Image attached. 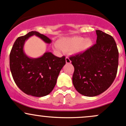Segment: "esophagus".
Wrapping results in <instances>:
<instances>
[{
    "mask_svg": "<svg viewBox=\"0 0 126 126\" xmlns=\"http://www.w3.org/2000/svg\"><path fill=\"white\" fill-rule=\"evenodd\" d=\"M66 63H70L71 62V60L69 59V58L68 57H66Z\"/></svg>",
    "mask_w": 126,
    "mask_h": 126,
    "instance_id": "1",
    "label": "esophagus"
}]
</instances>
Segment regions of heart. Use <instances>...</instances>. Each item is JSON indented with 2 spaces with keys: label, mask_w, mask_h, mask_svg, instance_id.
Masks as SVG:
<instances>
[{
  "label": "heart",
  "mask_w": 126,
  "mask_h": 126,
  "mask_svg": "<svg viewBox=\"0 0 126 126\" xmlns=\"http://www.w3.org/2000/svg\"><path fill=\"white\" fill-rule=\"evenodd\" d=\"M92 45V41L83 37L76 36L71 38H64L58 43V47L62 50L72 52L76 50H84L88 49Z\"/></svg>",
  "instance_id": "1"
}]
</instances>
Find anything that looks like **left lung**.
<instances>
[{
    "mask_svg": "<svg viewBox=\"0 0 126 126\" xmlns=\"http://www.w3.org/2000/svg\"><path fill=\"white\" fill-rule=\"evenodd\" d=\"M96 43L85 52L71 56L74 67L72 83L81 94L97 96L111 86L116 76L119 52L115 39L96 30Z\"/></svg>",
    "mask_w": 126,
    "mask_h": 126,
    "instance_id": "8db88e82",
    "label": "left lung"
}]
</instances>
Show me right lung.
Here are the masks:
<instances>
[{"mask_svg": "<svg viewBox=\"0 0 126 126\" xmlns=\"http://www.w3.org/2000/svg\"><path fill=\"white\" fill-rule=\"evenodd\" d=\"M33 35L48 44L51 43L49 38L35 31L17 38L10 52V70L20 90L28 95L43 97L49 94L55 86L60 72L66 64V57L59 58L46 52L39 58H29L23 48L25 41Z\"/></svg>", "mask_w": 126, "mask_h": 126, "instance_id": "add662e5", "label": "right lung"}]
</instances>
